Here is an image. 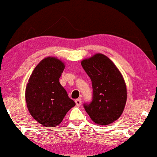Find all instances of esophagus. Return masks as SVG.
I'll use <instances>...</instances> for the list:
<instances>
[{
    "instance_id": "obj_1",
    "label": "esophagus",
    "mask_w": 157,
    "mask_h": 157,
    "mask_svg": "<svg viewBox=\"0 0 157 157\" xmlns=\"http://www.w3.org/2000/svg\"><path fill=\"white\" fill-rule=\"evenodd\" d=\"M75 103H76V105L77 106H81V98H77V99H76V101H75Z\"/></svg>"
}]
</instances>
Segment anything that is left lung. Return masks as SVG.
Returning a JSON list of instances; mask_svg holds the SVG:
<instances>
[{
	"label": "left lung",
	"mask_w": 157,
	"mask_h": 157,
	"mask_svg": "<svg viewBox=\"0 0 157 157\" xmlns=\"http://www.w3.org/2000/svg\"><path fill=\"white\" fill-rule=\"evenodd\" d=\"M81 66L90 77L93 97L83 106L92 121L107 125L121 117L125 107L127 92L121 72L108 57L96 53L83 60Z\"/></svg>",
	"instance_id": "obj_1"
}]
</instances>
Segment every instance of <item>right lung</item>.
I'll return each mask as SVG.
<instances>
[{
    "instance_id": "1",
    "label": "right lung",
    "mask_w": 157,
    "mask_h": 157,
    "mask_svg": "<svg viewBox=\"0 0 157 157\" xmlns=\"http://www.w3.org/2000/svg\"><path fill=\"white\" fill-rule=\"evenodd\" d=\"M65 65L55 57L45 58L36 66L25 88V101L32 117L47 127L61 124L76 104L59 82Z\"/></svg>"
}]
</instances>
